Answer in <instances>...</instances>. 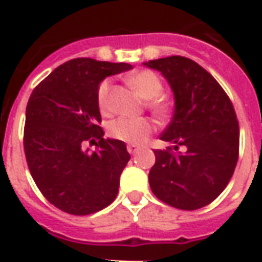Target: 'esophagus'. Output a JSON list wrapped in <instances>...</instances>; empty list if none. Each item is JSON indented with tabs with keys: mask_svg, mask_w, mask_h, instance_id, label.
Wrapping results in <instances>:
<instances>
[{
	"mask_svg": "<svg viewBox=\"0 0 262 262\" xmlns=\"http://www.w3.org/2000/svg\"><path fill=\"white\" fill-rule=\"evenodd\" d=\"M139 150H140V147H139V146H135V144H129V146H127V151L130 154H136Z\"/></svg>",
	"mask_w": 262,
	"mask_h": 262,
	"instance_id": "34e87169",
	"label": "esophagus"
}]
</instances>
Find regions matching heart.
Here are the masks:
<instances>
[{"label": "heart", "mask_w": 262, "mask_h": 262, "mask_svg": "<svg viewBox=\"0 0 262 262\" xmlns=\"http://www.w3.org/2000/svg\"><path fill=\"white\" fill-rule=\"evenodd\" d=\"M127 84L144 99L148 101V108L153 111L156 116L161 119L167 118L172 111V102L167 97H163V81L159 75L142 70L127 77ZM111 80L101 81L98 86L97 101L99 111L102 114H108L111 111ZM154 126L147 118H118L112 120L108 126L109 136L120 142L130 144H143L153 133Z\"/></svg>", "instance_id": "obj_1"}]
</instances>
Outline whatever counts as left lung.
Listing matches in <instances>:
<instances>
[{"mask_svg": "<svg viewBox=\"0 0 262 262\" xmlns=\"http://www.w3.org/2000/svg\"><path fill=\"white\" fill-rule=\"evenodd\" d=\"M143 64L163 74L176 101L172 119L160 136L174 147L154 150L150 188L177 209L203 208L223 192L238 160L240 132L233 103L193 60L170 56ZM180 145L185 152L178 151Z\"/></svg>", "mask_w": 262, "mask_h": 262, "instance_id": "1", "label": "left lung"}]
</instances>
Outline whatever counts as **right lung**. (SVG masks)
Segmentation results:
<instances>
[{"mask_svg": "<svg viewBox=\"0 0 262 262\" xmlns=\"http://www.w3.org/2000/svg\"><path fill=\"white\" fill-rule=\"evenodd\" d=\"M130 69L127 63L73 59L31 94L24 130L28 167L43 196L66 213H95L118 195L130 154L123 142L103 139L97 92L105 77ZM84 141L95 142L96 151L82 150Z\"/></svg>", "mask_w": 262, "mask_h": 262, "instance_id": "1", "label": "right lung"}]
</instances>
